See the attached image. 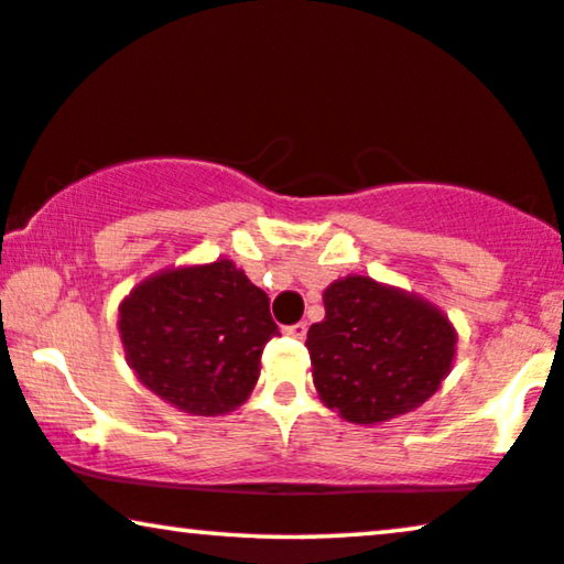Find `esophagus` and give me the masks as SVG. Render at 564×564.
Masks as SVG:
<instances>
[{
	"instance_id": "34e87169",
	"label": "esophagus",
	"mask_w": 564,
	"mask_h": 564,
	"mask_svg": "<svg viewBox=\"0 0 564 564\" xmlns=\"http://www.w3.org/2000/svg\"><path fill=\"white\" fill-rule=\"evenodd\" d=\"M283 333H286L289 337H294V340H304V337H306V325H304V322H296V325L286 327V329H283Z\"/></svg>"
}]
</instances>
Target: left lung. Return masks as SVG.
I'll list each match as a JSON object with an SVG mask.
<instances>
[{"label":"left lung","instance_id":"1","mask_svg":"<svg viewBox=\"0 0 564 564\" xmlns=\"http://www.w3.org/2000/svg\"><path fill=\"white\" fill-rule=\"evenodd\" d=\"M306 350L319 400L356 425H379L431 400L454 369L456 327L438 306L369 275L322 294Z\"/></svg>","mask_w":564,"mask_h":564}]
</instances>
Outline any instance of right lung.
<instances>
[{
	"instance_id": "add662e5",
	"label": "right lung",
	"mask_w": 564,
	"mask_h": 564,
	"mask_svg": "<svg viewBox=\"0 0 564 564\" xmlns=\"http://www.w3.org/2000/svg\"><path fill=\"white\" fill-rule=\"evenodd\" d=\"M270 299L227 258L172 265L118 304V335L137 379L180 412L227 415L258 384L260 356L281 335Z\"/></svg>"
}]
</instances>
